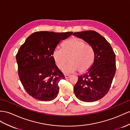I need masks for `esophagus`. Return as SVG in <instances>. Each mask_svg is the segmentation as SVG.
Instances as JSON below:
<instances>
[{"label":"esophagus","instance_id":"34e87169","mask_svg":"<svg viewBox=\"0 0 130 130\" xmlns=\"http://www.w3.org/2000/svg\"><path fill=\"white\" fill-rule=\"evenodd\" d=\"M70 76H71L70 75L66 74V75H65V78H69L70 77Z\"/></svg>","mask_w":130,"mask_h":130}]
</instances>
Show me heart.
<instances>
[{"mask_svg":"<svg viewBox=\"0 0 130 130\" xmlns=\"http://www.w3.org/2000/svg\"><path fill=\"white\" fill-rule=\"evenodd\" d=\"M53 58L56 66L62 69L64 72L80 74L87 72L91 69L94 60V53L92 46L82 40L73 37L66 41L62 45V49L56 48L53 52Z\"/></svg>","mask_w":130,"mask_h":130,"instance_id":"obj_1","label":"heart"}]
</instances>
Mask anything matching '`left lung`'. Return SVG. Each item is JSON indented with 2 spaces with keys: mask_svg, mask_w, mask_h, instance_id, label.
I'll list each match as a JSON object with an SVG mask.
<instances>
[{
  "mask_svg": "<svg viewBox=\"0 0 130 130\" xmlns=\"http://www.w3.org/2000/svg\"><path fill=\"white\" fill-rule=\"evenodd\" d=\"M93 49L94 60L87 73L79 76L74 87L76 97L83 102H92L107 94L116 71L115 54L110 43L94 31L75 32Z\"/></svg>",
  "mask_w": 130,
  "mask_h": 130,
  "instance_id": "1",
  "label": "left lung"
}]
</instances>
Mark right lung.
<instances>
[{
    "label": "right lung",
    "instance_id": "1",
    "mask_svg": "<svg viewBox=\"0 0 130 130\" xmlns=\"http://www.w3.org/2000/svg\"><path fill=\"white\" fill-rule=\"evenodd\" d=\"M72 33L36 32L20 46L16 58L19 78L33 98L46 102L57 97L58 83L65 77L55 64L53 52L60 42Z\"/></svg>",
    "mask_w": 130,
    "mask_h": 130
}]
</instances>
